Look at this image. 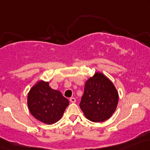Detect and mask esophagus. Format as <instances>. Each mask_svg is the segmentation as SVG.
<instances>
[{
  "label": "esophagus",
  "mask_w": 150,
  "mask_h": 150,
  "mask_svg": "<svg viewBox=\"0 0 150 150\" xmlns=\"http://www.w3.org/2000/svg\"><path fill=\"white\" fill-rule=\"evenodd\" d=\"M70 103H75V102H76V99H75V98H70Z\"/></svg>",
  "instance_id": "34e87169"
}]
</instances>
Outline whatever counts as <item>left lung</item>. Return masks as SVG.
Here are the masks:
<instances>
[{
    "mask_svg": "<svg viewBox=\"0 0 150 150\" xmlns=\"http://www.w3.org/2000/svg\"><path fill=\"white\" fill-rule=\"evenodd\" d=\"M118 101L119 95L112 82L104 74L97 72L85 83L80 107L89 120L100 122L112 115Z\"/></svg>",
    "mask_w": 150,
    "mask_h": 150,
    "instance_id": "left-lung-1",
    "label": "left lung"
}]
</instances>
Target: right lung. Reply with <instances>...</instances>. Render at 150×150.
<instances>
[{
  "label": "right lung",
  "mask_w": 150,
  "mask_h": 150,
  "mask_svg": "<svg viewBox=\"0 0 150 150\" xmlns=\"http://www.w3.org/2000/svg\"><path fill=\"white\" fill-rule=\"evenodd\" d=\"M27 103L30 112L36 120L52 125L61 119L69 100L60 91L51 88L49 82L39 80L30 90Z\"/></svg>",
  "instance_id": "right-lung-1"
}]
</instances>
